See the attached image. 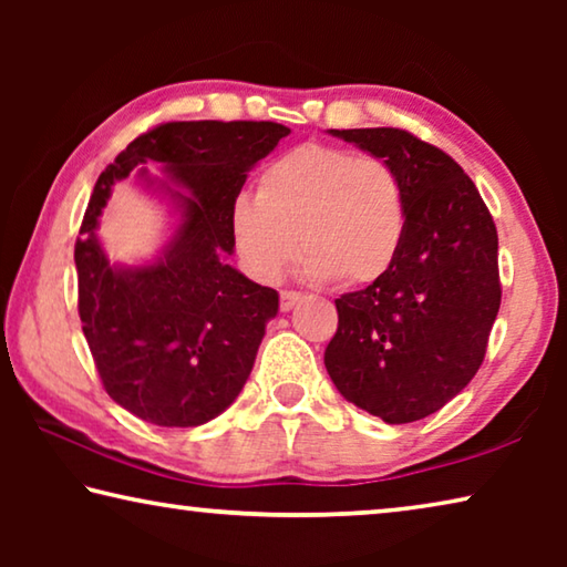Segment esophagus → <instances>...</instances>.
I'll list each match as a JSON object with an SVG mask.
<instances>
[{
	"label": "esophagus",
	"instance_id": "esophagus-1",
	"mask_svg": "<svg viewBox=\"0 0 567 567\" xmlns=\"http://www.w3.org/2000/svg\"><path fill=\"white\" fill-rule=\"evenodd\" d=\"M302 300L300 292H292V290H282L280 292V310L282 312H290L292 307Z\"/></svg>",
	"mask_w": 567,
	"mask_h": 567
}]
</instances>
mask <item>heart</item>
I'll use <instances>...</instances> for the list:
<instances>
[{
    "mask_svg": "<svg viewBox=\"0 0 567 567\" xmlns=\"http://www.w3.org/2000/svg\"><path fill=\"white\" fill-rule=\"evenodd\" d=\"M405 219L400 177L385 159L302 145L265 167L257 199H237L229 227L257 280H280L300 249L315 280L358 287L395 262Z\"/></svg>",
    "mask_w": 567,
    "mask_h": 567,
    "instance_id": "obj_1",
    "label": "heart"
}]
</instances>
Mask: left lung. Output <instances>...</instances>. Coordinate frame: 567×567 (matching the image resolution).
Masks as SVG:
<instances>
[{"mask_svg":"<svg viewBox=\"0 0 567 567\" xmlns=\"http://www.w3.org/2000/svg\"><path fill=\"white\" fill-rule=\"evenodd\" d=\"M398 172L405 237L390 270L334 300L324 350L340 395L390 425L433 415L475 378L501 310L497 229L463 167L395 127L330 130Z\"/></svg>","mask_w":567,"mask_h":567,"instance_id":"obj_1","label":"left lung"}]
</instances>
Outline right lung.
I'll list each match as a JSON object with an SVG mask.
<instances>
[{
  "instance_id": "add662e5",
  "label": "right lung",
  "mask_w": 567,
  "mask_h": 567,
  "mask_svg": "<svg viewBox=\"0 0 567 567\" xmlns=\"http://www.w3.org/2000/svg\"><path fill=\"white\" fill-rule=\"evenodd\" d=\"M290 130L277 122H167L102 172L74 245L80 320L107 395L159 427H197L233 405L277 315L272 287L233 265V207L247 172ZM147 161L190 195L162 188L181 225L155 264L112 266L96 239L111 185Z\"/></svg>"
}]
</instances>
